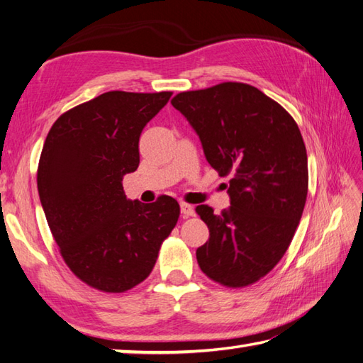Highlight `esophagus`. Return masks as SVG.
I'll use <instances>...</instances> for the list:
<instances>
[{
  "label": "esophagus",
  "instance_id": "obj_1",
  "mask_svg": "<svg viewBox=\"0 0 363 363\" xmlns=\"http://www.w3.org/2000/svg\"><path fill=\"white\" fill-rule=\"evenodd\" d=\"M180 211H182L183 218H189L194 214V206L186 203V202H180Z\"/></svg>",
  "mask_w": 363,
  "mask_h": 363
}]
</instances>
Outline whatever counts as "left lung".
Here are the masks:
<instances>
[{"label":"left lung","instance_id":"1","mask_svg":"<svg viewBox=\"0 0 363 363\" xmlns=\"http://www.w3.org/2000/svg\"><path fill=\"white\" fill-rule=\"evenodd\" d=\"M171 103L197 133L210 166L230 175L227 210L196 206L210 228L197 263L220 285L254 284L284 257L304 211L307 150L298 125L277 101L244 83L180 92Z\"/></svg>","mask_w":363,"mask_h":363}]
</instances>
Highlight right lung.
Segmentation results:
<instances>
[{"label":"right lung","mask_w":363,"mask_h":363,"mask_svg":"<svg viewBox=\"0 0 363 363\" xmlns=\"http://www.w3.org/2000/svg\"><path fill=\"white\" fill-rule=\"evenodd\" d=\"M171 95L105 92L64 113L43 144L37 189L50 230L73 274L97 290L149 277L179 220L175 199L130 201L122 186L139 166L140 133Z\"/></svg>","instance_id":"1"}]
</instances>
